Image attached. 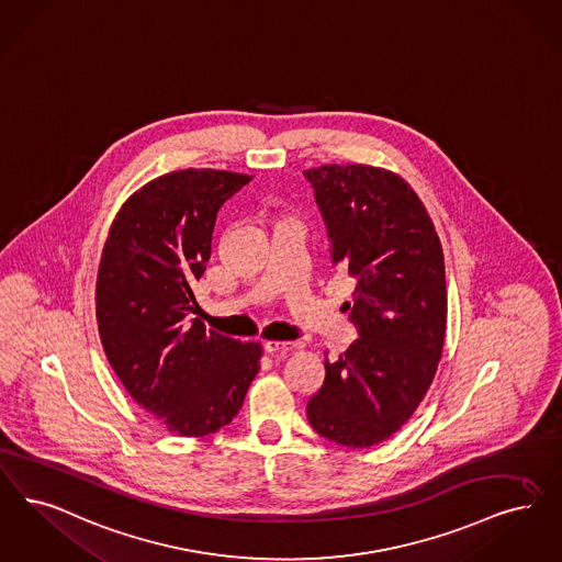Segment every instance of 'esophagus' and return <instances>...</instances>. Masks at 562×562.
<instances>
[{
  "mask_svg": "<svg viewBox=\"0 0 562 562\" xmlns=\"http://www.w3.org/2000/svg\"><path fill=\"white\" fill-rule=\"evenodd\" d=\"M294 347H296V342H291V340H266L263 342L266 353L276 356V358H284Z\"/></svg>",
  "mask_w": 562,
  "mask_h": 562,
  "instance_id": "obj_1",
  "label": "esophagus"
}]
</instances>
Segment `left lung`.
<instances>
[{
	"label": "left lung",
	"mask_w": 562,
	"mask_h": 562,
	"mask_svg": "<svg viewBox=\"0 0 562 562\" xmlns=\"http://www.w3.org/2000/svg\"><path fill=\"white\" fill-rule=\"evenodd\" d=\"M328 227L333 263L356 278L358 335L307 402L315 432L345 448L395 435L425 400L441 360L448 291L439 236L397 173L370 165L303 171Z\"/></svg>",
	"instance_id": "left-lung-1"
}]
</instances>
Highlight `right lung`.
<instances>
[{
    "label": "right lung",
    "instance_id": "obj_1",
    "mask_svg": "<svg viewBox=\"0 0 562 562\" xmlns=\"http://www.w3.org/2000/svg\"><path fill=\"white\" fill-rule=\"evenodd\" d=\"M248 181L217 169L148 181L123 202L102 248L95 317L104 353L137 405L181 437L229 425L259 372V342L192 317L217 211Z\"/></svg>",
    "mask_w": 562,
    "mask_h": 562
}]
</instances>
